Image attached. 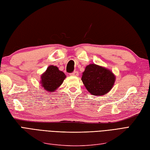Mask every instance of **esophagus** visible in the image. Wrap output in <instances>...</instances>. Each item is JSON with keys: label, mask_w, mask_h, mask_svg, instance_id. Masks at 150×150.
Masks as SVG:
<instances>
[{"label": "esophagus", "mask_w": 150, "mask_h": 150, "mask_svg": "<svg viewBox=\"0 0 150 150\" xmlns=\"http://www.w3.org/2000/svg\"><path fill=\"white\" fill-rule=\"evenodd\" d=\"M70 75H71V76H78V75H79V72H78V71H74L73 72L71 73Z\"/></svg>", "instance_id": "1"}]
</instances>
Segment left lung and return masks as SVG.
I'll use <instances>...</instances> for the list:
<instances>
[{
	"mask_svg": "<svg viewBox=\"0 0 150 150\" xmlns=\"http://www.w3.org/2000/svg\"><path fill=\"white\" fill-rule=\"evenodd\" d=\"M115 78V76L109 69L96 64H90L83 72L81 80L91 94L101 96L111 90Z\"/></svg>",
	"mask_w": 150,
	"mask_h": 150,
	"instance_id": "1",
	"label": "left lung"
}]
</instances>
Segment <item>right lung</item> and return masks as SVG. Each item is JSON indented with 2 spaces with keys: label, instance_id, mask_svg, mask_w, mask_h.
<instances>
[{
  "label": "right lung",
  "instance_id": "obj_1",
  "mask_svg": "<svg viewBox=\"0 0 150 150\" xmlns=\"http://www.w3.org/2000/svg\"><path fill=\"white\" fill-rule=\"evenodd\" d=\"M41 86L47 92H52L62 85L66 76L57 67L50 65L41 75Z\"/></svg>",
  "mask_w": 150,
  "mask_h": 150
}]
</instances>
